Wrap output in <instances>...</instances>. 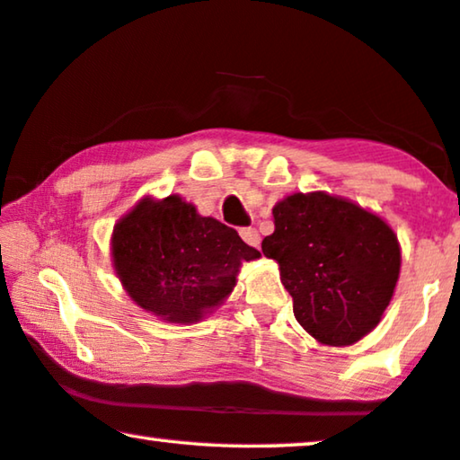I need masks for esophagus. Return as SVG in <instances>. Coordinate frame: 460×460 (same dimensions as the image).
Returning a JSON list of instances; mask_svg holds the SVG:
<instances>
[{
    "mask_svg": "<svg viewBox=\"0 0 460 460\" xmlns=\"http://www.w3.org/2000/svg\"><path fill=\"white\" fill-rule=\"evenodd\" d=\"M241 238L249 244V247H260V232L255 228H241Z\"/></svg>",
    "mask_w": 460,
    "mask_h": 460,
    "instance_id": "1",
    "label": "esophagus"
}]
</instances>
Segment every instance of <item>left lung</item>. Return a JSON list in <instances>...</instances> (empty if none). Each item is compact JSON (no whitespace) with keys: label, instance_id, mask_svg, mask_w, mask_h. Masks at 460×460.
<instances>
[{"label":"left lung","instance_id":"obj_1","mask_svg":"<svg viewBox=\"0 0 460 460\" xmlns=\"http://www.w3.org/2000/svg\"><path fill=\"white\" fill-rule=\"evenodd\" d=\"M261 251L280 266L297 323L324 345H351L381 323L400 276V243L379 216L326 192L274 205Z\"/></svg>","mask_w":460,"mask_h":460}]
</instances>
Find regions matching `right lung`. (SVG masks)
<instances>
[{"label":"right lung","mask_w":460,"mask_h":460,"mask_svg":"<svg viewBox=\"0 0 460 460\" xmlns=\"http://www.w3.org/2000/svg\"><path fill=\"white\" fill-rule=\"evenodd\" d=\"M111 251L129 297L178 324L199 323L222 305L243 261L260 257L234 228L199 216L178 194L142 199L115 224Z\"/></svg>","instance_id":"right-lung-1"}]
</instances>
